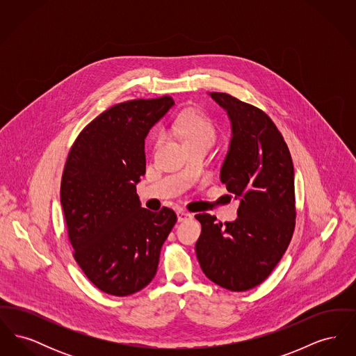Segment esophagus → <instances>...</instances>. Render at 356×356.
<instances>
[{
    "label": "esophagus",
    "instance_id": "34e87169",
    "mask_svg": "<svg viewBox=\"0 0 356 356\" xmlns=\"http://www.w3.org/2000/svg\"><path fill=\"white\" fill-rule=\"evenodd\" d=\"M176 213H177V220L179 221L188 220V219H191V218H192V215H191V213H188V212L183 211V209H179Z\"/></svg>",
    "mask_w": 356,
    "mask_h": 356
}]
</instances>
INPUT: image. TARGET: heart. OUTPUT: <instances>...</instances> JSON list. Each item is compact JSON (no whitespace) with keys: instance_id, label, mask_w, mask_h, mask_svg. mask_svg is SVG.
Returning a JSON list of instances; mask_svg holds the SVG:
<instances>
[{"instance_id":"heart-1","label":"heart","mask_w":356,"mask_h":356,"mask_svg":"<svg viewBox=\"0 0 356 356\" xmlns=\"http://www.w3.org/2000/svg\"><path fill=\"white\" fill-rule=\"evenodd\" d=\"M177 128L181 134L184 144L196 141H211L216 137V129L211 120L197 111H188L179 121Z\"/></svg>"}]
</instances>
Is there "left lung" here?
Listing matches in <instances>:
<instances>
[{"instance_id":"obj_1","label":"left lung","mask_w":356,"mask_h":356,"mask_svg":"<svg viewBox=\"0 0 356 356\" xmlns=\"http://www.w3.org/2000/svg\"><path fill=\"white\" fill-rule=\"evenodd\" d=\"M231 121L220 180L240 200L235 221L199 213L196 254L205 276L229 291L264 282L286 252L295 227L293 165L272 120L227 93H209Z\"/></svg>"}]
</instances>
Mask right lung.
Instances as JSON below:
<instances>
[{"label":"right lung","mask_w":356,"mask_h":356,"mask_svg":"<svg viewBox=\"0 0 356 356\" xmlns=\"http://www.w3.org/2000/svg\"><path fill=\"white\" fill-rule=\"evenodd\" d=\"M175 102L170 96L121 102L76 138L61 180V205L74 260L102 292L127 296L152 282L161 247L177 220L141 207L145 137Z\"/></svg>","instance_id":"1"}]
</instances>
